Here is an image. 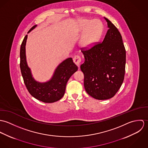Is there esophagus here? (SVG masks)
<instances>
[{
    "label": "esophagus",
    "instance_id": "34e87169",
    "mask_svg": "<svg viewBox=\"0 0 148 148\" xmlns=\"http://www.w3.org/2000/svg\"><path fill=\"white\" fill-rule=\"evenodd\" d=\"M73 62L79 67V66L80 65V64H81V62H82L81 58L79 56H75L73 58Z\"/></svg>",
    "mask_w": 148,
    "mask_h": 148
}]
</instances>
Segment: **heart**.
<instances>
[{
  "mask_svg": "<svg viewBox=\"0 0 148 148\" xmlns=\"http://www.w3.org/2000/svg\"><path fill=\"white\" fill-rule=\"evenodd\" d=\"M77 28L79 34L84 33L80 44L84 48H89L98 42L104 30L103 24L100 21L86 19L80 20Z\"/></svg>",
  "mask_w": 148,
  "mask_h": 148,
  "instance_id": "heart-1",
  "label": "heart"
}]
</instances>
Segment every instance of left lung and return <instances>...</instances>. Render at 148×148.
I'll list each match as a JSON object with an SVG mask.
<instances>
[{"label":"left lung","instance_id":"8db88e82","mask_svg":"<svg viewBox=\"0 0 148 148\" xmlns=\"http://www.w3.org/2000/svg\"><path fill=\"white\" fill-rule=\"evenodd\" d=\"M108 28L101 43L82 51L84 63L80 65L84 75L85 89L97 100L113 97L123 83L126 63V51L122 36L115 25L104 17Z\"/></svg>","mask_w":148,"mask_h":148}]
</instances>
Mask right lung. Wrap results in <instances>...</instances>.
Masks as SVG:
<instances>
[{"label": "right lung", "instance_id": "1", "mask_svg": "<svg viewBox=\"0 0 148 148\" xmlns=\"http://www.w3.org/2000/svg\"><path fill=\"white\" fill-rule=\"evenodd\" d=\"M36 27L37 25L32 27L28 33ZM27 37L26 35L21 43L20 51V67L24 84L29 93L35 99L46 103L56 102L63 97L66 83L77 71L78 67L73 63L72 58H68L58 65L49 80L45 82L37 81L33 77L27 62L25 45Z\"/></svg>", "mask_w": 148, "mask_h": 148}]
</instances>
